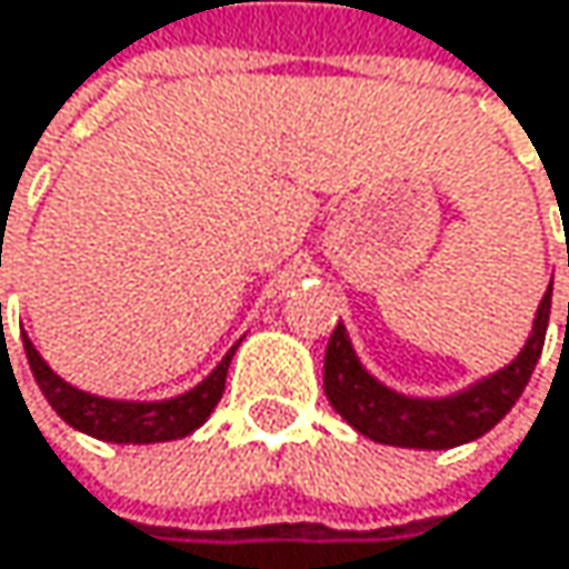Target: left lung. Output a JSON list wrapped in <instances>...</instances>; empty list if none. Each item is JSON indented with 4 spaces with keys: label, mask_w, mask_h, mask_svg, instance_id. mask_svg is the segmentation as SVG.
<instances>
[{
    "label": "left lung",
    "mask_w": 569,
    "mask_h": 569,
    "mask_svg": "<svg viewBox=\"0 0 569 569\" xmlns=\"http://www.w3.org/2000/svg\"><path fill=\"white\" fill-rule=\"evenodd\" d=\"M550 293H553V282H550L547 297L540 300L533 333H530L527 347L517 353V360L453 397L423 400V397H403V393L383 387L360 363L343 323H337V330L327 343L323 390H327L333 410L357 433H363L377 443L413 447V450H450V447L470 443V440L483 437L487 430H493L510 413V407L520 400L523 387L530 383V373L540 360L543 337H547Z\"/></svg>",
    "instance_id": "1"
}]
</instances>
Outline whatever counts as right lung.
<instances>
[{
	"label": "right lung",
	"mask_w": 569,
	"mask_h": 569,
	"mask_svg": "<svg viewBox=\"0 0 569 569\" xmlns=\"http://www.w3.org/2000/svg\"><path fill=\"white\" fill-rule=\"evenodd\" d=\"M22 347H26V360H29V370H32L42 397L72 430H82L106 443H166V440L189 437L216 410V403L226 390L229 360L239 343L219 360V367L202 383H196L192 390H186L172 400H152V403L109 400V397L76 390L59 373H52V367L39 357V350L32 347L29 337H22Z\"/></svg>",
	"instance_id": "right-lung-1"
}]
</instances>
